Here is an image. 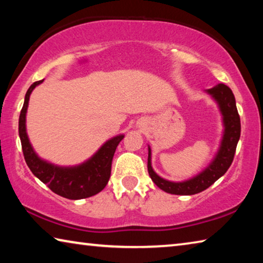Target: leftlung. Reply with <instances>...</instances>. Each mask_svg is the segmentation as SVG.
Here are the masks:
<instances>
[{
    "label": "left lung",
    "mask_w": 263,
    "mask_h": 263,
    "mask_svg": "<svg viewBox=\"0 0 263 263\" xmlns=\"http://www.w3.org/2000/svg\"><path fill=\"white\" fill-rule=\"evenodd\" d=\"M213 99L217 101L218 105L222 115L224 122V136L220 144L219 151L213 159V161L209 164L208 168L202 173L196 175L193 179L183 182H172L160 177L153 171L151 164V148L148 147V160L147 169L151 179L160 189L173 195H195L208 189L215 182L228 172L231 163L233 161L235 149L240 138L241 124H240V116L238 114L235 99L231 89L225 84H218L208 90Z\"/></svg>",
    "instance_id": "8db88e82"
}]
</instances>
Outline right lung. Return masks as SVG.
<instances>
[{
  "instance_id": "add662e5",
  "label": "right lung",
  "mask_w": 263,
  "mask_h": 263,
  "mask_svg": "<svg viewBox=\"0 0 263 263\" xmlns=\"http://www.w3.org/2000/svg\"><path fill=\"white\" fill-rule=\"evenodd\" d=\"M43 81L44 80H41L31 84L25 94L24 104L20 115L18 132L25 162L34 176L45 183L53 193L62 197L81 199L99 194L108 184L114 154L124 136H116L106 141L88 161L80 166L58 167L44 161L34 153L25 128V116L30 95L35 86L41 84Z\"/></svg>"
}]
</instances>
